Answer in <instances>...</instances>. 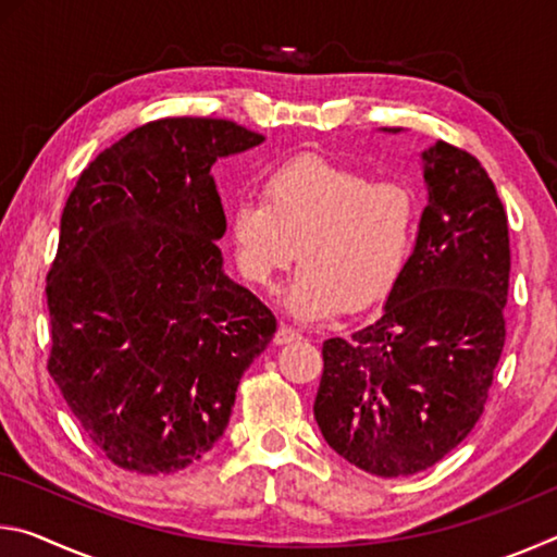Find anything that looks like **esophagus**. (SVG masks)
<instances>
[{"label": "esophagus", "mask_w": 557, "mask_h": 557, "mask_svg": "<svg viewBox=\"0 0 557 557\" xmlns=\"http://www.w3.org/2000/svg\"><path fill=\"white\" fill-rule=\"evenodd\" d=\"M297 338H301V334L297 332V329H292L287 324H280V329L275 332V344L282 346V344H292L297 342Z\"/></svg>", "instance_id": "esophagus-1"}]
</instances>
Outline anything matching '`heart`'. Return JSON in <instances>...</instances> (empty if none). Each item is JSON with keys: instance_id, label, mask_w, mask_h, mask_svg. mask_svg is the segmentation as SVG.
I'll return each mask as SVG.
<instances>
[{"instance_id": "b5f03b06", "label": "heart", "mask_w": 557, "mask_h": 557, "mask_svg": "<svg viewBox=\"0 0 557 557\" xmlns=\"http://www.w3.org/2000/svg\"><path fill=\"white\" fill-rule=\"evenodd\" d=\"M228 235L238 270L258 287L275 285L299 245L301 268L282 305L299 322H322L388 295L412 248L414 201L403 184L297 157L270 169L262 199L233 203Z\"/></svg>"}]
</instances>
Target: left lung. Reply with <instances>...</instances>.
Here are the masks:
<instances>
[{
    "label": "left lung",
    "mask_w": 557,
    "mask_h": 557,
    "mask_svg": "<svg viewBox=\"0 0 557 557\" xmlns=\"http://www.w3.org/2000/svg\"><path fill=\"white\" fill-rule=\"evenodd\" d=\"M422 178L428 206L383 314L326 338L314 400L329 447L385 479L437 465L474 430L506 342L511 250L494 182L447 143L422 152Z\"/></svg>",
    "instance_id": "obj_1"
}]
</instances>
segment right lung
Wrapping results in <instances>:
<instances>
[{"instance_id":"1","label":"right lung","mask_w":557,"mask_h":557,"mask_svg":"<svg viewBox=\"0 0 557 557\" xmlns=\"http://www.w3.org/2000/svg\"><path fill=\"white\" fill-rule=\"evenodd\" d=\"M228 120L166 117L83 169L46 277L49 373L92 445L174 474L228 428L235 391L277 322L223 272L211 166L262 145Z\"/></svg>"}]
</instances>
